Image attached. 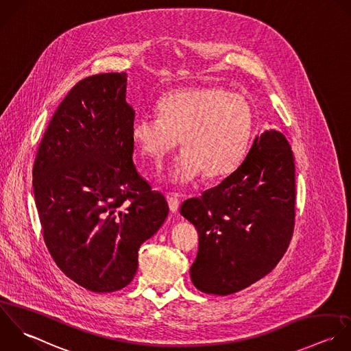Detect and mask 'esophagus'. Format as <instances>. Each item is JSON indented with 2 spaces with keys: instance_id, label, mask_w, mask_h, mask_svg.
<instances>
[{
  "instance_id": "obj_1",
  "label": "esophagus",
  "mask_w": 351,
  "mask_h": 351,
  "mask_svg": "<svg viewBox=\"0 0 351 351\" xmlns=\"http://www.w3.org/2000/svg\"><path fill=\"white\" fill-rule=\"evenodd\" d=\"M167 199H168V206H169V210H171L172 213H176V212L179 210V206H180V202H179V199H178L175 195H172V194H169V195L167 197Z\"/></svg>"
}]
</instances>
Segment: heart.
<instances>
[{
    "instance_id": "obj_1",
    "label": "heart",
    "mask_w": 351,
    "mask_h": 351,
    "mask_svg": "<svg viewBox=\"0 0 351 351\" xmlns=\"http://www.w3.org/2000/svg\"><path fill=\"white\" fill-rule=\"evenodd\" d=\"M254 113L245 97L221 87L173 91L158 104V117H139L132 141L139 152L161 165L176 149L184 150L169 180L186 186L202 172L208 179L232 173L250 145Z\"/></svg>"
}]
</instances>
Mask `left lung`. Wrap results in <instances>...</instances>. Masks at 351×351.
I'll return each mask as SVG.
<instances>
[{
  "mask_svg": "<svg viewBox=\"0 0 351 351\" xmlns=\"http://www.w3.org/2000/svg\"><path fill=\"white\" fill-rule=\"evenodd\" d=\"M180 215L199 235L190 268L199 291L230 295L263 279L294 231L295 165L286 136L276 130L256 136L243 162L202 197L184 201Z\"/></svg>",
  "mask_w": 351,
  "mask_h": 351,
  "instance_id": "left-lung-1",
  "label": "left lung"
}]
</instances>
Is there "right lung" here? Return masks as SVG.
Segmentation results:
<instances>
[{
    "label": "right lung",
    "mask_w": 351,
    "mask_h": 351,
    "mask_svg": "<svg viewBox=\"0 0 351 351\" xmlns=\"http://www.w3.org/2000/svg\"><path fill=\"white\" fill-rule=\"evenodd\" d=\"M125 87V72L76 83L54 112L32 169L45 243L57 267L94 293L131 283L141 245L169 210L134 165L135 110Z\"/></svg>",
    "instance_id": "add662e5"
}]
</instances>
